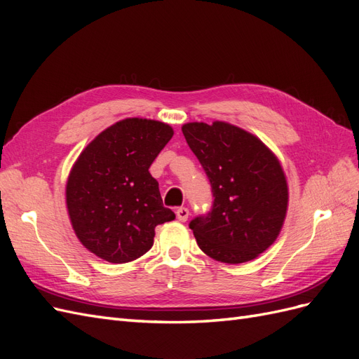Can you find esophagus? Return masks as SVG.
Masks as SVG:
<instances>
[{
    "label": "esophagus",
    "instance_id": "34e87169",
    "mask_svg": "<svg viewBox=\"0 0 359 359\" xmlns=\"http://www.w3.org/2000/svg\"><path fill=\"white\" fill-rule=\"evenodd\" d=\"M189 210L186 208V206H181V208H178L177 210V219L180 220V222H186L187 219H189Z\"/></svg>",
    "mask_w": 359,
    "mask_h": 359
}]
</instances>
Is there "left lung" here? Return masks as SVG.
I'll list each match as a JSON object with an SVG mask.
<instances>
[{"mask_svg":"<svg viewBox=\"0 0 359 359\" xmlns=\"http://www.w3.org/2000/svg\"><path fill=\"white\" fill-rule=\"evenodd\" d=\"M182 135L211 182V211L190 222L205 255L248 262L273 244L287 211V182L269 148L245 130L215 121L189 123Z\"/></svg>","mask_w":359,"mask_h":359,"instance_id":"obj_1","label":"left lung"}]
</instances>
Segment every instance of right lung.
I'll return each mask as SVG.
<instances>
[{
    "label": "right lung",
    "mask_w": 359,
    "mask_h": 359,
    "mask_svg": "<svg viewBox=\"0 0 359 359\" xmlns=\"http://www.w3.org/2000/svg\"><path fill=\"white\" fill-rule=\"evenodd\" d=\"M172 136L165 123L127 118L103 130L76 160L67 210L76 236L95 256L132 262L153 247L156 226L175 219L148 170Z\"/></svg>",
    "instance_id": "obj_1"
}]
</instances>
